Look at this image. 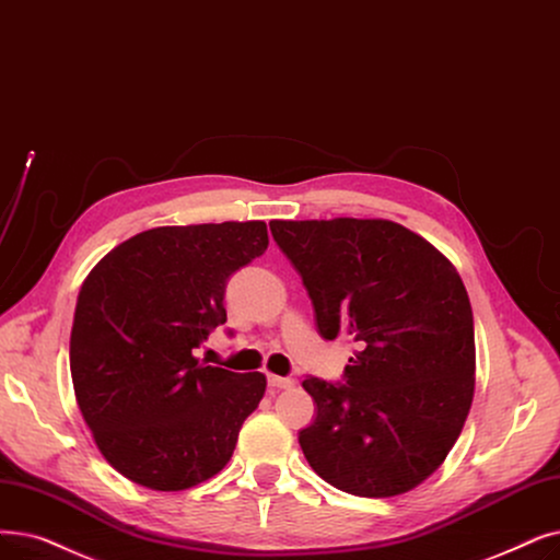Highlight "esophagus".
<instances>
[{"instance_id":"obj_1","label":"esophagus","mask_w":560,"mask_h":560,"mask_svg":"<svg viewBox=\"0 0 560 560\" xmlns=\"http://www.w3.org/2000/svg\"><path fill=\"white\" fill-rule=\"evenodd\" d=\"M267 384H270L272 388H290L295 382L290 377H279V375H267Z\"/></svg>"}]
</instances>
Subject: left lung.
I'll use <instances>...</instances> for the list:
<instances>
[{"label": "left lung", "instance_id": "obj_1", "mask_svg": "<svg viewBox=\"0 0 560 560\" xmlns=\"http://www.w3.org/2000/svg\"><path fill=\"white\" fill-rule=\"evenodd\" d=\"M313 302L323 338L357 343L346 384L306 377L311 469L348 494L415 490L442 467L474 400L467 288L428 240L388 220L270 222Z\"/></svg>", "mask_w": 560, "mask_h": 560}]
</instances>
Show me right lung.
<instances>
[{
  "instance_id": "add662e5",
  "label": "right lung",
  "mask_w": 560,
  "mask_h": 560,
  "mask_svg": "<svg viewBox=\"0 0 560 560\" xmlns=\"http://www.w3.org/2000/svg\"><path fill=\"white\" fill-rule=\"evenodd\" d=\"M267 245L265 222L160 226L120 242L84 279L72 386L95 446L128 480L178 492L226 467L267 382L203 366L191 350L226 323L229 277Z\"/></svg>"
}]
</instances>
